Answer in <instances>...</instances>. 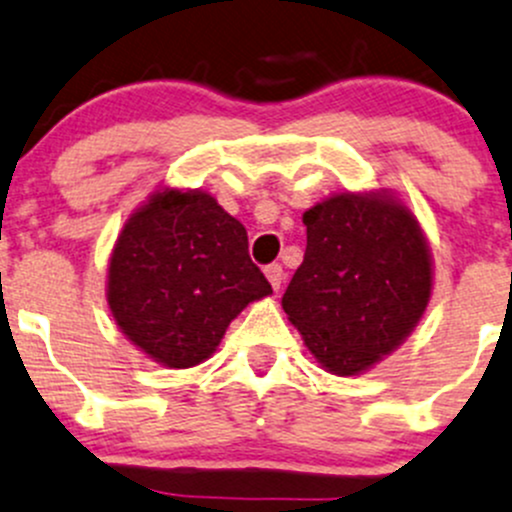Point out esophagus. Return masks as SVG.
<instances>
[{
  "instance_id": "obj_1",
  "label": "esophagus",
  "mask_w": 512,
  "mask_h": 512,
  "mask_svg": "<svg viewBox=\"0 0 512 512\" xmlns=\"http://www.w3.org/2000/svg\"><path fill=\"white\" fill-rule=\"evenodd\" d=\"M265 275H267V280H270L272 289H275V292H280L282 282H285V270H282V265H267Z\"/></svg>"
}]
</instances>
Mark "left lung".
Here are the masks:
<instances>
[{
  "mask_svg": "<svg viewBox=\"0 0 512 512\" xmlns=\"http://www.w3.org/2000/svg\"><path fill=\"white\" fill-rule=\"evenodd\" d=\"M307 250L282 309L319 366L359 376L394 354L433 292V255L391 190H339L304 210Z\"/></svg>",
  "mask_w": 512,
  "mask_h": 512,
  "instance_id": "obj_1",
  "label": "left lung"
}]
</instances>
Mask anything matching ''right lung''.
<instances>
[{
  "label": "right lung",
  "mask_w": 512,
  "mask_h": 512,
  "mask_svg": "<svg viewBox=\"0 0 512 512\" xmlns=\"http://www.w3.org/2000/svg\"><path fill=\"white\" fill-rule=\"evenodd\" d=\"M267 294L245 225L198 188L153 190L108 255L106 302L118 332L168 369L210 359L232 319Z\"/></svg>",
  "instance_id": "obj_1"
}]
</instances>
